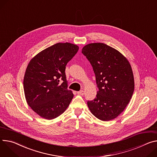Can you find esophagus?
I'll use <instances>...</instances> for the list:
<instances>
[{"mask_svg":"<svg viewBox=\"0 0 157 157\" xmlns=\"http://www.w3.org/2000/svg\"><path fill=\"white\" fill-rule=\"evenodd\" d=\"M77 93H78V94H79V95H83L84 93V91L83 90H81V91H80L77 92Z\"/></svg>","mask_w":157,"mask_h":157,"instance_id":"34e87169","label":"esophagus"}]
</instances>
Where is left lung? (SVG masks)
Returning a JSON list of instances; mask_svg holds the SVG:
<instances>
[{
	"label": "left lung",
	"instance_id": "obj_1",
	"mask_svg": "<svg viewBox=\"0 0 157 157\" xmlns=\"http://www.w3.org/2000/svg\"><path fill=\"white\" fill-rule=\"evenodd\" d=\"M96 76L98 91L96 98L88 101L93 115L107 121L116 118L124 111L132 97L134 77L126 57L103 43H91L82 49Z\"/></svg>",
	"mask_w": 157,
	"mask_h": 157
}]
</instances>
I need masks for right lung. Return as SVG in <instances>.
<instances>
[{"label": "right lung", "instance_id": "1", "mask_svg": "<svg viewBox=\"0 0 157 157\" xmlns=\"http://www.w3.org/2000/svg\"><path fill=\"white\" fill-rule=\"evenodd\" d=\"M78 46L55 44L31 59L24 78L26 101L40 117L52 120L63 114L74 96L68 90L65 69L78 51Z\"/></svg>", "mask_w": 157, "mask_h": 157}]
</instances>
